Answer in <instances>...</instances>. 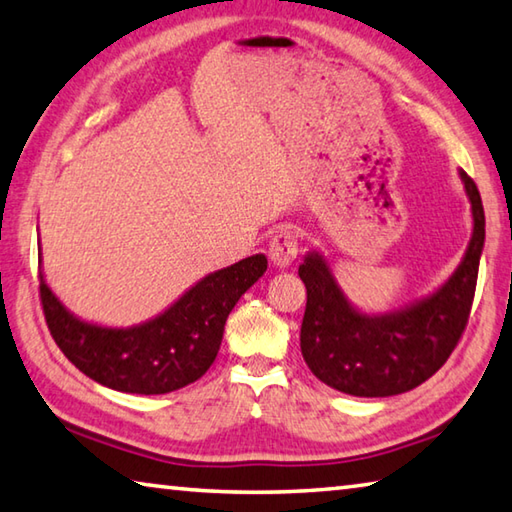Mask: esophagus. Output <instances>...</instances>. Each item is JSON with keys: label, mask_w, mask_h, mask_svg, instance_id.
<instances>
[{"label": "esophagus", "mask_w": 512, "mask_h": 512, "mask_svg": "<svg viewBox=\"0 0 512 512\" xmlns=\"http://www.w3.org/2000/svg\"><path fill=\"white\" fill-rule=\"evenodd\" d=\"M268 257H271L273 266L277 268H289L298 257V232L293 228H282L271 239L268 246Z\"/></svg>", "instance_id": "1"}]
</instances>
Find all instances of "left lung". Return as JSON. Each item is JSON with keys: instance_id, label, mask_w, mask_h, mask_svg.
Segmentation results:
<instances>
[{"instance_id": "8db88e82", "label": "left lung", "mask_w": 512, "mask_h": 512, "mask_svg": "<svg viewBox=\"0 0 512 512\" xmlns=\"http://www.w3.org/2000/svg\"><path fill=\"white\" fill-rule=\"evenodd\" d=\"M472 210V237L461 264L429 296L384 314L345 296L332 262L309 250L298 268L307 287L300 350L309 370L345 395L388 397L411 391L449 359L470 318L485 244V214L474 180L458 169Z\"/></svg>"}]
</instances>
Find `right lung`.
Returning <instances> with one entry per match:
<instances>
[{"label": "right lung", "instance_id": "add662e5", "mask_svg": "<svg viewBox=\"0 0 512 512\" xmlns=\"http://www.w3.org/2000/svg\"><path fill=\"white\" fill-rule=\"evenodd\" d=\"M38 259L42 264L40 246ZM266 266V255L257 253L205 275L158 316L131 327L99 325L72 314L42 271L40 298L56 345L83 375L112 391L162 395L205 375L219 354L230 311Z\"/></svg>", "mask_w": 512, "mask_h": 512}]
</instances>
